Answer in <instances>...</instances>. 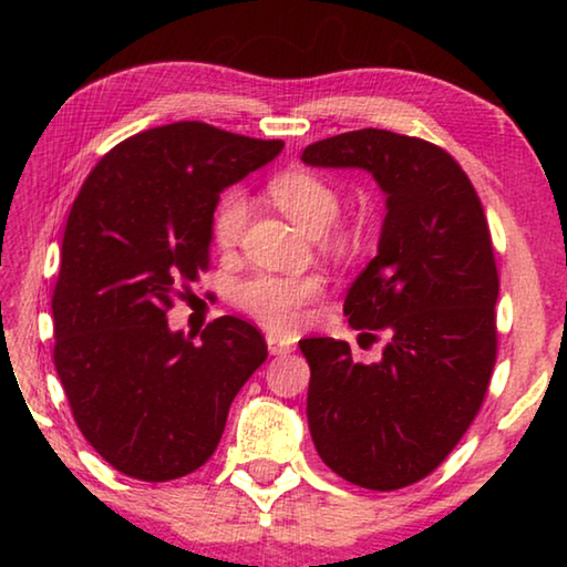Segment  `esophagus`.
<instances>
[{
	"instance_id": "obj_1",
	"label": "esophagus",
	"mask_w": 567,
	"mask_h": 567,
	"mask_svg": "<svg viewBox=\"0 0 567 567\" xmlns=\"http://www.w3.org/2000/svg\"><path fill=\"white\" fill-rule=\"evenodd\" d=\"M267 348H270L272 354H287V352L295 350V344L290 340L280 338V334H272L270 332V334H267Z\"/></svg>"
}]
</instances>
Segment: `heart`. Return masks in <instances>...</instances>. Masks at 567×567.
I'll use <instances>...</instances> for the list:
<instances>
[{
    "mask_svg": "<svg viewBox=\"0 0 567 567\" xmlns=\"http://www.w3.org/2000/svg\"><path fill=\"white\" fill-rule=\"evenodd\" d=\"M267 195L312 235H322L324 245L334 252H350L362 239V227L334 223L340 215V192L330 179L310 169H287L275 175ZM249 205L243 192L227 189L215 205L209 235L219 252H233L243 243ZM324 290L320 275H280L257 272L237 287V305L257 322L277 332H290L302 322V310L318 300Z\"/></svg>",
    "mask_w": 567,
    "mask_h": 567,
    "instance_id": "1",
    "label": "heart"
}]
</instances>
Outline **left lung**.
<instances>
[{"mask_svg":"<svg viewBox=\"0 0 567 567\" xmlns=\"http://www.w3.org/2000/svg\"><path fill=\"white\" fill-rule=\"evenodd\" d=\"M302 162L362 167L388 195L378 257L344 315L385 348L360 362L344 340H300L310 362L307 422L332 473L368 491L427 477L473 425L497 358V267L473 182L433 142L354 130L312 142Z\"/></svg>","mask_w":567,"mask_h":567,"instance_id":"1","label":"left lung"}]
</instances>
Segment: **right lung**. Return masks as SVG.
<instances>
[{"instance_id":"right-lung-1","label":"right lung","mask_w":567,"mask_h":567,"mask_svg":"<svg viewBox=\"0 0 567 567\" xmlns=\"http://www.w3.org/2000/svg\"><path fill=\"white\" fill-rule=\"evenodd\" d=\"M282 147L165 124L112 147L74 199L52 295L54 368L84 440L124 475L165 483L203 467L267 358L255 324L223 315L195 342L167 312L209 270L219 192Z\"/></svg>"}]
</instances>
